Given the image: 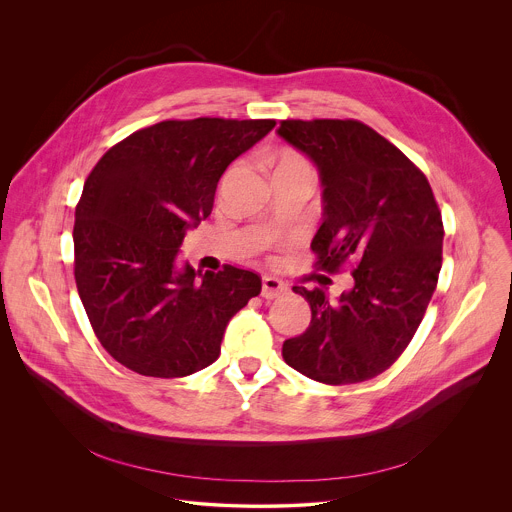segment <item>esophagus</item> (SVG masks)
Masks as SVG:
<instances>
[{
    "label": "esophagus",
    "mask_w": 512,
    "mask_h": 512,
    "mask_svg": "<svg viewBox=\"0 0 512 512\" xmlns=\"http://www.w3.org/2000/svg\"><path fill=\"white\" fill-rule=\"evenodd\" d=\"M287 294V283H283L281 279L277 277H271V275H265L263 277V287H261V296L265 300H273V298H279Z\"/></svg>",
    "instance_id": "esophagus-1"
}]
</instances>
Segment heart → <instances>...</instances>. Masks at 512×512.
Instances as JSON below:
<instances>
[{
  "instance_id": "heart-1",
  "label": "heart",
  "mask_w": 512,
  "mask_h": 512,
  "mask_svg": "<svg viewBox=\"0 0 512 512\" xmlns=\"http://www.w3.org/2000/svg\"><path fill=\"white\" fill-rule=\"evenodd\" d=\"M287 164H302V166H308V162H306L300 154L291 152V150H285V152H281V154L277 156L275 168H277V166H287Z\"/></svg>"
}]
</instances>
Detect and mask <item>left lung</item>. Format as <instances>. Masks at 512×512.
<instances>
[{
    "label": "left lung",
    "mask_w": 512,
    "mask_h": 512,
    "mask_svg": "<svg viewBox=\"0 0 512 512\" xmlns=\"http://www.w3.org/2000/svg\"><path fill=\"white\" fill-rule=\"evenodd\" d=\"M277 133L308 154L324 186L314 267L352 265V289L330 302L322 287L294 285L310 308L304 334L283 358L324 385L385 373L417 332L442 269L444 223L425 174L356 119H283Z\"/></svg>",
    "instance_id": "1"
}]
</instances>
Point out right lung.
<instances>
[{"mask_svg":"<svg viewBox=\"0 0 512 512\" xmlns=\"http://www.w3.org/2000/svg\"><path fill=\"white\" fill-rule=\"evenodd\" d=\"M275 119H168L109 148L75 212V281L101 346L143 377L192 375L221 354L229 320L261 294L237 265H176L186 229L212 212L229 164Z\"/></svg>","mask_w":512,"mask_h":512,"instance_id":"1","label":"right lung"}]
</instances>
